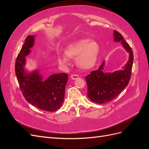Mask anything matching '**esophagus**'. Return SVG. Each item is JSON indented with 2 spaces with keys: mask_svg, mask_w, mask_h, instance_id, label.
<instances>
[{
  "mask_svg": "<svg viewBox=\"0 0 149 149\" xmlns=\"http://www.w3.org/2000/svg\"><path fill=\"white\" fill-rule=\"evenodd\" d=\"M78 78H79V76L78 75H76V74H72L71 76V78L73 80H75L76 79H78Z\"/></svg>",
  "mask_w": 149,
  "mask_h": 149,
  "instance_id": "1",
  "label": "esophagus"
}]
</instances>
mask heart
I'll use <instances>...</instances> for the list:
<instances>
[{"label": "heart", "mask_w": 149, "mask_h": 149, "mask_svg": "<svg viewBox=\"0 0 149 149\" xmlns=\"http://www.w3.org/2000/svg\"><path fill=\"white\" fill-rule=\"evenodd\" d=\"M100 53L99 43L90 39H83L71 43L65 49V55L58 54L57 60L63 67L70 65L69 58H76V63L84 70L92 68L96 65Z\"/></svg>", "instance_id": "1"}]
</instances>
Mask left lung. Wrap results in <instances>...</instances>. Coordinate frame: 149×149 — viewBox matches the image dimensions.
<instances>
[{
    "label": "left lung",
    "instance_id": "1",
    "mask_svg": "<svg viewBox=\"0 0 149 149\" xmlns=\"http://www.w3.org/2000/svg\"><path fill=\"white\" fill-rule=\"evenodd\" d=\"M114 41L120 42L129 53L127 63L122 69L114 72L104 71L106 61H104L97 70L93 71L86 76L88 85V97L92 102L104 104L114 100L123 91L129 84L131 76L134 60L131 48L118 31L114 30Z\"/></svg>",
    "mask_w": 149,
    "mask_h": 149
}]
</instances>
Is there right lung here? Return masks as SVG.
Segmentation results:
<instances>
[{
  "mask_svg": "<svg viewBox=\"0 0 149 149\" xmlns=\"http://www.w3.org/2000/svg\"><path fill=\"white\" fill-rule=\"evenodd\" d=\"M35 35H29L18 55L15 73L25 100L39 109L54 112L64 101L66 84L68 79L66 73L53 74L47 79L38 70L26 68V57L34 46Z\"/></svg>",
  "mask_w": 149,
  "mask_h": 149,
  "instance_id": "add662e5",
  "label": "right lung"
}]
</instances>
